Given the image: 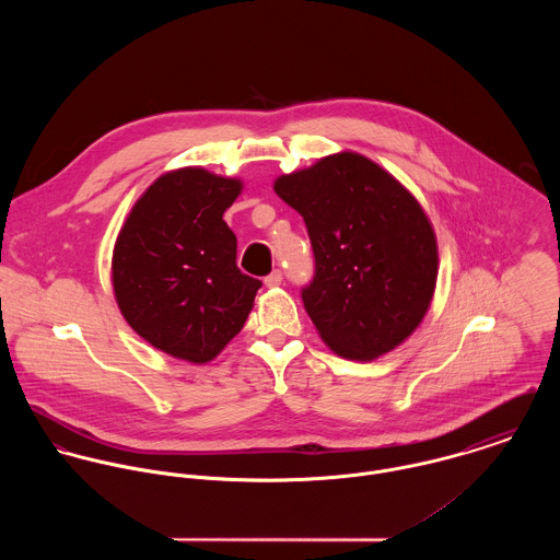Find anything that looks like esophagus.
Returning a JSON list of instances; mask_svg holds the SVG:
<instances>
[{"instance_id": "obj_1", "label": "esophagus", "mask_w": 560, "mask_h": 560, "mask_svg": "<svg viewBox=\"0 0 560 560\" xmlns=\"http://www.w3.org/2000/svg\"><path fill=\"white\" fill-rule=\"evenodd\" d=\"M265 284H267L269 289H273V287H280V284H282V271H280V269L271 271V273L265 278Z\"/></svg>"}]
</instances>
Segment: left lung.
Wrapping results in <instances>:
<instances>
[{"label":"left lung","mask_w":560,"mask_h":560,"mask_svg":"<svg viewBox=\"0 0 560 560\" xmlns=\"http://www.w3.org/2000/svg\"><path fill=\"white\" fill-rule=\"evenodd\" d=\"M273 191L308 229L317 271L302 300L323 342L360 362L397 349L424 319L440 267L413 194L353 151L280 174Z\"/></svg>","instance_id":"left-lung-1"}]
</instances>
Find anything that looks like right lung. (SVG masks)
<instances>
[{
	"label": "right lung",
	"mask_w": 560,
	"mask_h": 560,
	"mask_svg": "<svg viewBox=\"0 0 560 560\" xmlns=\"http://www.w3.org/2000/svg\"><path fill=\"white\" fill-rule=\"evenodd\" d=\"M241 178L198 165L155 178L129 211L112 254L125 320L163 353L207 364L237 336L260 280L241 273L237 237L222 220Z\"/></svg>",
	"instance_id": "right-lung-1"
}]
</instances>
